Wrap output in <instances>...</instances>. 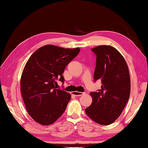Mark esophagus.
I'll return each instance as SVG.
<instances>
[{"instance_id": "esophagus-1", "label": "esophagus", "mask_w": 148, "mask_h": 148, "mask_svg": "<svg viewBox=\"0 0 148 148\" xmlns=\"http://www.w3.org/2000/svg\"><path fill=\"white\" fill-rule=\"evenodd\" d=\"M73 95H76V96H81V95H83L84 94H85V92H73Z\"/></svg>"}]
</instances>
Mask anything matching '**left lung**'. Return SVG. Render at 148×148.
I'll return each mask as SVG.
<instances>
[{"label":"left lung","instance_id":"8db88e82","mask_svg":"<svg viewBox=\"0 0 148 148\" xmlns=\"http://www.w3.org/2000/svg\"><path fill=\"white\" fill-rule=\"evenodd\" d=\"M95 54L94 81L101 80V89L92 92L90 106L85 109L86 115L101 125H109L120 116L130 96L131 80L124 57L111 46L92 48Z\"/></svg>","mask_w":148,"mask_h":148}]
</instances>
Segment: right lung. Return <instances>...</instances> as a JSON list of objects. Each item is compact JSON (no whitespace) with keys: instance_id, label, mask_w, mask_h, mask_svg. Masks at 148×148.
<instances>
[{"instance_id":"add662e5","label":"right lung","mask_w":148,"mask_h":148,"mask_svg":"<svg viewBox=\"0 0 148 148\" xmlns=\"http://www.w3.org/2000/svg\"><path fill=\"white\" fill-rule=\"evenodd\" d=\"M80 50L46 45L28 60L21 75V91L28 114L38 123L51 124L65 110L71 95L56 88V80L64 82V68Z\"/></svg>"}]
</instances>
